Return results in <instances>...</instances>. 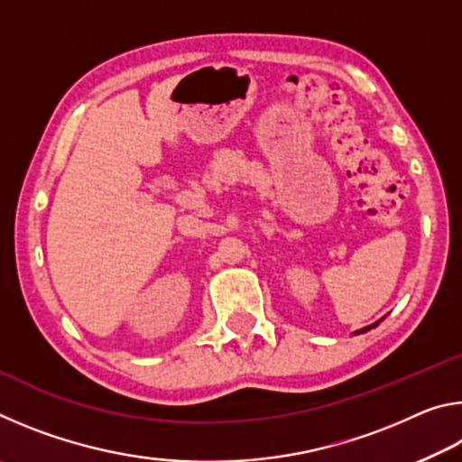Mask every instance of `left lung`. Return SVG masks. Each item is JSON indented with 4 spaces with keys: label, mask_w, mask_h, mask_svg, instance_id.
Segmentation results:
<instances>
[{
    "label": "left lung",
    "mask_w": 462,
    "mask_h": 462,
    "mask_svg": "<svg viewBox=\"0 0 462 462\" xmlns=\"http://www.w3.org/2000/svg\"><path fill=\"white\" fill-rule=\"evenodd\" d=\"M381 322H383V318L379 319V322H374V324H371V326H365V328H361V330H356L355 334H365V332H369V330H373V328H377Z\"/></svg>",
    "instance_id": "left-lung-1"
}]
</instances>
